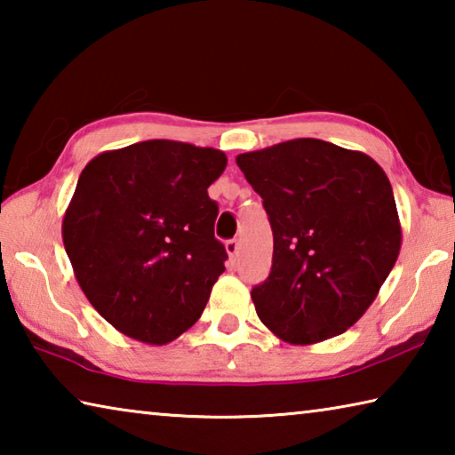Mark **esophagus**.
Returning a JSON list of instances; mask_svg holds the SVG:
<instances>
[{
	"label": "esophagus",
	"mask_w": 455,
	"mask_h": 455,
	"mask_svg": "<svg viewBox=\"0 0 455 455\" xmlns=\"http://www.w3.org/2000/svg\"><path fill=\"white\" fill-rule=\"evenodd\" d=\"M225 249H227V255H228V259H230V260H235V259H236V255H238V249H241V243H238V241H227Z\"/></svg>",
	"instance_id": "34e87169"
}]
</instances>
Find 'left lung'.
I'll list each match as a JSON object with an SVG mask.
<instances>
[{"mask_svg": "<svg viewBox=\"0 0 455 455\" xmlns=\"http://www.w3.org/2000/svg\"><path fill=\"white\" fill-rule=\"evenodd\" d=\"M263 198L273 267L252 289L259 319L291 345L341 335L363 317L402 249L394 190L371 156L295 138L236 156Z\"/></svg>", "mask_w": 455, "mask_h": 455, "instance_id": "obj_1", "label": "left lung"}]
</instances>
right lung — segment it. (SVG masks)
I'll use <instances>...</instances> for the list:
<instances>
[{"mask_svg":"<svg viewBox=\"0 0 455 455\" xmlns=\"http://www.w3.org/2000/svg\"><path fill=\"white\" fill-rule=\"evenodd\" d=\"M225 168L222 150L146 140L82 171L61 238L84 295L120 333L166 345L200 319L225 273L206 192Z\"/></svg>","mask_w":455,"mask_h":455,"instance_id":"right-lung-1","label":"right lung"}]
</instances>
